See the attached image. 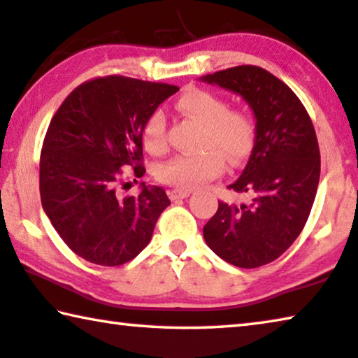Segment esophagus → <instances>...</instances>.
<instances>
[{"instance_id": "esophagus-1", "label": "esophagus", "mask_w": 358, "mask_h": 358, "mask_svg": "<svg viewBox=\"0 0 358 358\" xmlns=\"http://www.w3.org/2000/svg\"><path fill=\"white\" fill-rule=\"evenodd\" d=\"M189 195H190V190H182V189L169 190V198H171V200H180V198H187Z\"/></svg>"}]
</instances>
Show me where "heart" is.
<instances>
[{"label": "heart", "mask_w": 358, "mask_h": 358, "mask_svg": "<svg viewBox=\"0 0 358 358\" xmlns=\"http://www.w3.org/2000/svg\"><path fill=\"white\" fill-rule=\"evenodd\" d=\"M176 108L201 124L198 144L203 150L176 155L160 164L157 169L160 182L182 190L196 189L224 173V158L232 166H238L251 155L256 142V123L250 112L229 107L222 96L201 87L185 90L176 101ZM141 139L152 155L166 150V117L162 110L148 115Z\"/></svg>", "instance_id": "1"}]
</instances>
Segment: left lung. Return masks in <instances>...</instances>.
I'll use <instances>...</instances> for the list:
<instances>
[{
	"label": "left lung",
	"mask_w": 358,
	"mask_h": 358,
	"mask_svg": "<svg viewBox=\"0 0 358 358\" xmlns=\"http://www.w3.org/2000/svg\"><path fill=\"white\" fill-rule=\"evenodd\" d=\"M203 80L238 92L256 117L250 162L229 185L248 201H219L203 235L208 246L232 266H266L294 243L309 219L320 179L315 129L299 97L266 69L238 65Z\"/></svg>",
	"instance_id": "1"
}]
</instances>
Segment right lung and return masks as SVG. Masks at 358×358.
Here are the masks:
<instances>
[{
    "label": "right lung",
    "mask_w": 358,
    "mask_h": 358,
    "mask_svg": "<svg viewBox=\"0 0 358 358\" xmlns=\"http://www.w3.org/2000/svg\"><path fill=\"white\" fill-rule=\"evenodd\" d=\"M168 83L106 75L76 86L49 123L40 157V195L65 245L97 266H123L152 238L169 206L162 187L120 198L123 168L145 173L141 131L178 92ZM136 180V179H134Z\"/></svg>",
    "instance_id": "right-lung-1"
}]
</instances>
